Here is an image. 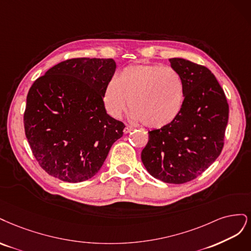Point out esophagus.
<instances>
[{
	"mask_svg": "<svg viewBox=\"0 0 251 251\" xmlns=\"http://www.w3.org/2000/svg\"><path fill=\"white\" fill-rule=\"evenodd\" d=\"M132 129H133V127H132V126H129V125H126V127L124 128V133H125V134L129 133V132H130V131L132 130Z\"/></svg>",
	"mask_w": 251,
	"mask_h": 251,
	"instance_id": "obj_1",
	"label": "esophagus"
}]
</instances>
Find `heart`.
Wrapping results in <instances>:
<instances>
[{"instance_id": "heart-1", "label": "heart", "mask_w": 251, "mask_h": 251, "mask_svg": "<svg viewBox=\"0 0 251 251\" xmlns=\"http://www.w3.org/2000/svg\"><path fill=\"white\" fill-rule=\"evenodd\" d=\"M184 94L183 80L173 68L137 63L124 68L110 80L102 100L107 114L116 119L124 114L129 100L133 122L160 129L179 116Z\"/></svg>"}]
</instances>
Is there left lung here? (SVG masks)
I'll return each instance as SVG.
<instances>
[{
    "label": "left lung",
    "mask_w": 251,
    "mask_h": 251,
    "mask_svg": "<svg viewBox=\"0 0 251 251\" xmlns=\"http://www.w3.org/2000/svg\"><path fill=\"white\" fill-rule=\"evenodd\" d=\"M184 83L179 116L149 131L142 161L156 179L180 184L195 179L220 155L228 122V103L213 73L183 58L169 59Z\"/></svg>",
    "instance_id": "1"
}]
</instances>
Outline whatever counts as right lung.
Wrapping results in <instances>:
<instances>
[{"mask_svg":"<svg viewBox=\"0 0 251 251\" xmlns=\"http://www.w3.org/2000/svg\"><path fill=\"white\" fill-rule=\"evenodd\" d=\"M114 59L72 58L37 78L27 95L24 127L39 166L62 181L81 182L101 169L125 125L107 115L102 96Z\"/></svg>","mask_w":251,"mask_h":251,"instance_id":"1","label":"right lung"}]
</instances>
